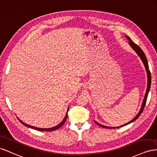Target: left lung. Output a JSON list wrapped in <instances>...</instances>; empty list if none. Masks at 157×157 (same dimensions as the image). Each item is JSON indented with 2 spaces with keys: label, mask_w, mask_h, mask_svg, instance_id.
<instances>
[{
  "label": "left lung",
  "mask_w": 157,
  "mask_h": 157,
  "mask_svg": "<svg viewBox=\"0 0 157 157\" xmlns=\"http://www.w3.org/2000/svg\"><path fill=\"white\" fill-rule=\"evenodd\" d=\"M126 37L128 39V40L129 41V46H130L132 47V48L133 49V50L135 51L137 55L140 56V58L141 59V61L143 62V64H144L145 66V68L146 69V71H147V89H146V92H145V96H144V98H143V102H142V105H141V109L139 111V113H137V114L134 117L131 121H129V122L125 124L124 125H122V126H117V127H110V126H104V125H102L99 123H98L97 122H96V121H94L95 122V124H97L98 126H99L102 128H108V129H114V128H120V127H122V126H126V125H128L129 124H130L132 122H133L134 121L136 120L139 117H140V116L143 110V109H144L145 107V105L146 104V101H147V96H148V94H149V92L150 91V88H151V72H150V70H149V65H148V62H147V59L146 58V56L145 55V53L143 52V51H142V49L139 47L138 45H137L136 44L134 43L131 39L129 38L128 36H127V35H126Z\"/></svg>",
  "instance_id": "obj_1"
}]
</instances>
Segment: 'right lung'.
Masks as SVG:
<instances>
[{
  "label": "right lung",
  "instance_id": "add662e5",
  "mask_svg": "<svg viewBox=\"0 0 157 157\" xmlns=\"http://www.w3.org/2000/svg\"><path fill=\"white\" fill-rule=\"evenodd\" d=\"M68 109H69V108H68V110H67L66 114V116L64 117V120H62V122H61L60 124H59L58 125H56V126H55V127H52V128H37V127H34V126H30V125H28V124H25L24 122H22L21 120H20L18 118H17V119H18V120H20V122L22 124L24 125L25 126L28 127V128H33V129H36V130L42 131V132H50V131H54V130H56V129H59V128L62 126V125H63V124L65 123L66 120V118H67V116H68Z\"/></svg>",
  "mask_w": 157,
  "mask_h": 157
}]
</instances>
